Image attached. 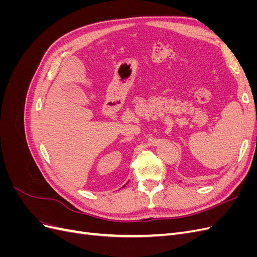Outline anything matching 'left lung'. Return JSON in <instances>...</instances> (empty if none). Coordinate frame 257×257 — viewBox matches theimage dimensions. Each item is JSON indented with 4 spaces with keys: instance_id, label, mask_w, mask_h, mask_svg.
Here are the masks:
<instances>
[{
    "instance_id": "8db88e82",
    "label": "left lung",
    "mask_w": 257,
    "mask_h": 257,
    "mask_svg": "<svg viewBox=\"0 0 257 257\" xmlns=\"http://www.w3.org/2000/svg\"><path fill=\"white\" fill-rule=\"evenodd\" d=\"M180 182H181V181H180Z\"/></svg>"
}]
</instances>
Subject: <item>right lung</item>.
<instances>
[{"instance_id":"obj_1","label":"right lung","mask_w":257,"mask_h":257,"mask_svg":"<svg viewBox=\"0 0 257 257\" xmlns=\"http://www.w3.org/2000/svg\"><path fill=\"white\" fill-rule=\"evenodd\" d=\"M123 186H125V185H123Z\"/></svg>"}]
</instances>
